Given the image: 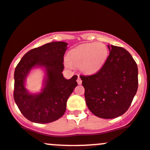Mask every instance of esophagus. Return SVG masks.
Wrapping results in <instances>:
<instances>
[{"label": "esophagus", "mask_w": 150, "mask_h": 150, "mask_svg": "<svg viewBox=\"0 0 150 150\" xmlns=\"http://www.w3.org/2000/svg\"><path fill=\"white\" fill-rule=\"evenodd\" d=\"M77 82H78V83L79 85H80L82 83V80L80 79V76L79 75H78V79H77Z\"/></svg>", "instance_id": "esophagus-1"}]
</instances>
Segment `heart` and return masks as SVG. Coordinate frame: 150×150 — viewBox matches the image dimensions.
I'll use <instances>...</instances> for the list:
<instances>
[{"label":"heart","mask_w":150,"mask_h":150,"mask_svg":"<svg viewBox=\"0 0 150 150\" xmlns=\"http://www.w3.org/2000/svg\"><path fill=\"white\" fill-rule=\"evenodd\" d=\"M108 56V49L102 42L83 44L72 49L67 57L70 65L80 66V70L86 74L97 72Z\"/></svg>","instance_id":"b5f03b06"}]
</instances>
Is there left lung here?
Here are the masks:
<instances>
[{
    "label": "left lung",
    "instance_id": "left-lung-1",
    "mask_svg": "<svg viewBox=\"0 0 150 150\" xmlns=\"http://www.w3.org/2000/svg\"><path fill=\"white\" fill-rule=\"evenodd\" d=\"M109 55L95 74L80 75L88 108L96 116L113 119L129 109L138 88V67L121 47L108 45Z\"/></svg>",
    "mask_w": 150,
    "mask_h": 150
}]
</instances>
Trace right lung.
<instances>
[{
    "instance_id": "obj_1",
    "label": "right lung",
    "mask_w": 150,
    "mask_h": 150,
    "mask_svg": "<svg viewBox=\"0 0 150 150\" xmlns=\"http://www.w3.org/2000/svg\"><path fill=\"white\" fill-rule=\"evenodd\" d=\"M67 44L50 42L31 50L23 55L14 72L13 98L22 114L28 120L47 124L62 117L66 104L78 86L77 75L67 80L63 77L64 54ZM46 70L45 88L38 94H31L24 86L25 79L34 67Z\"/></svg>"
}]
</instances>
